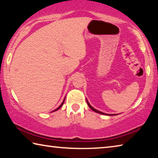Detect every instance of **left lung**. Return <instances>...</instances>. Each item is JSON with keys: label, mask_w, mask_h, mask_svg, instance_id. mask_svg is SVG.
Listing matches in <instances>:
<instances>
[{"label": "left lung", "mask_w": 158, "mask_h": 158, "mask_svg": "<svg viewBox=\"0 0 158 158\" xmlns=\"http://www.w3.org/2000/svg\"><path fill=\"white\" fill-rule=\"evenodd\" d=\"M86 102H87V104H88V105H89V107H90V109H91L93 111H94L95 112H96V113H98V114H104V115H108V116H115V115H118V114H106L103 113V112H102V111H98V110H97V109H95L93 108V106L90 105L89 102V101H88L87 100H86Z\"/></svg>", "instance_id": "obj_1"}]
</instances>
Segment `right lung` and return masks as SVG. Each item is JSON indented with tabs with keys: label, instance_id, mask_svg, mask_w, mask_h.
I'll return each instance as SVG.
<instances>
[{
	"label": "right lung",
	"instance_id": "obj_1",
	"mask_svg": "<svg viewBox=\"0 0 158 158\" xmlns=\"http://www.w3.org/2000/svg\"><path fill=\"white\" fill-rule=\"evenodd\" d=\"M65 99H64V100H63V102H62V104H61V105L59 106H58V107L56 109H55V110L54 111H53L52 112H53V111H57V110H58V109H59L60 107H61V106H63V103H64V102H65Z\"/></svg>",
	"mask_w": 158,
	"mask_h": 158
}]
</instances>
